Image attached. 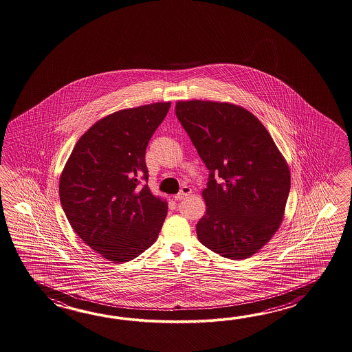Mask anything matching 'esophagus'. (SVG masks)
Listing matches in <instances>:
<instances>
[{
	"label": "esophagus",
	"mask_w": 352,
	"mask_h": 352,
	"mask_svg": "<svg viewBox=\"0 0 352 352\" xmlns=\"http://www.w3.org/2000/svg\"><path fill=\"white\" fill-rule=\"evenodd\" d=\"M190 194H191V188L188 186H184L181 188V191H179V194L175 195V200H176V201H181V200H184V199L187 197Z\"/></svg>",
	"instance_id": "obj_1"
}]
</instances>
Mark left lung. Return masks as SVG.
I'll use <instances>...</instances> for the list:
<instances>
[{"mask_svg": "<svg viewBox=\"0 0 352 352\" xmlns=\"http://www.w3.org/2000/svg\"><path fill=\"white\" fill-rule=\"evenodd\" d=\"M175 111L209 170L197 238L224 258H249L282 223L291 188L285 158L262 123L241 107L188 100L177 102Z\"/></svg>", "mask_w": 352, "mask_h": 352, "instance_id": "1", "label": "left lung"}]
</instances>
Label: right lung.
Here are the masks:
<instances>
[{
    "label": "right lung",
    "instance_id": "obj_1",
    "mask_svg": "<svg viewBox=\"0 0 352 352\" xmlns=\"http://www.w3.org/2000/svg\"><path fill=\"white\" fill-rule=\"evenodd\" d=\"M171 103L113 113L75 144L59 184L60 202L79 238L111 262L150 248L167 204L151 194L146 148Z\"/></svg>",
    "mask_w": 352,
    "mask_h": 352
}]
</instances>
